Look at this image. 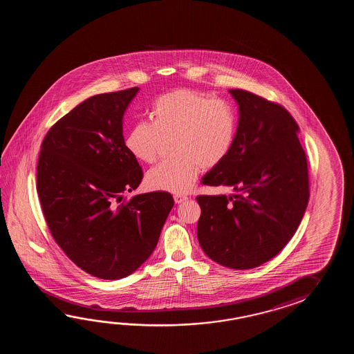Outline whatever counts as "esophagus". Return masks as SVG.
<instances>
[{"label":"esophagus","instance_id":"1","mask_svg":"<svg viewBox=\"0 0 354 354\" xmlns=\"http://www.w3.org/2000/svg\"><path fill=\"white\" fill-rule=\"evenodd\" d=\"M174 198L176 203H183L186 200H188L187 196L183 195H174Z\"/></svg>","mask_w":354,"mask_h":354}]
</instances>
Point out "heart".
<instances>
[{"label":"heart","mask_w":354,"mask_h":354,"mask_svg":"<svg viewBox=\"0 0 354 354\" xmlns=\"http://www.w3.org/2000/svg\"><path fill=\"white\" fill-rule=\"evenodd\" d=\"M151 119L139 121L125 139L128 151L144 163H153L167 139L176 158L160 162L147 174L153 189L186 194L203 169L218 166L229 156L236 136V115L220 98L200 91L178 88L159 96Z\"/></svg>","instance_id":"heart-1"}]
</instances>
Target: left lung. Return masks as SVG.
Here are the masks:
<instances>
[{
    "label": "left lung",
    "mask_w": 354,
    "mask_h": 354,
    "mask_svg": "<svg viewBox=\"0 0 354 354\" xmlns=\"http://www.w3.org/2000/svg\"><path fill=\"white\" fill-rule=\"evenodd\" d=\"M239 106L233 148L203 176L233 195L197 196V239L227 268L249 270L277 256L300 225L308 203V160L299 125L285 107L252 92L229 90Z\"/></svg>",
    "instance_id": "1"
}]
</instances>
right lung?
<instances>
[{"mask_svg":"<svg viewBox=\"0 0 354 354\" xmlns=\"http://www.w3.org/2000/svg\"><path fill=\"white\" fill-rule=\"evenodd\" d=\"M138 91L84 100L50 128L39 156L37 189L54 241L98 279L136 272L157 247L174 207L165 191L124 200L143 178L122 136L124 113Z\"/></svg>","mask_w":354,"mask_h":354,"instance_id":"1","label":"right lung"}]
</instances>
